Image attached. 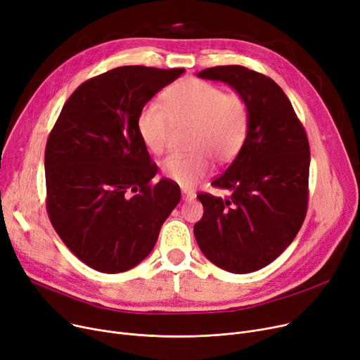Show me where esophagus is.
Listing matches in <instances>:
<instances>
[{
	"instance_id": "1",
	"label": "esophagus",
	"mask_w": 360,
	"mask_h": 360,
	"mask_svg": "<svg viewBox=\"0 0 360 360\" xmlns=\"http://www.w3.org/2000/svg\"><path fill=\"white\" fill-rule=\"evenodd\" d=\"M195 198V193L188 191V190H182V200L184 201H191Z\"/></svg>"
}]
</instances>
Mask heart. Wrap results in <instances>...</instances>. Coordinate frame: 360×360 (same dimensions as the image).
I'll list each match as a JSON object with an SVG mask.
<instances>
[{"label": "heart", "mask_w": 360, "mask_h": 360, "mask_svg": "<svg viewBox=\"0 0 360 360\" xmlns=\"http://www.w3.org/2000/svg\"><path fill=\"white\" fill-rule=\"evenodd\" d=\"M163 102L147 103L139 117V132L146 147L163 153L170 132L191 127V155H170L162 169L165 175L184 188H193L210 169L209 155L231 159L243 144L250 122V109L240 94L224 93L216 84L198 79L184 80L170 87Z\"/></svg>", "instance_id": "b5f03b06"}]
</instances>
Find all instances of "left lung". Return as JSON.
Instances as JSON below:
<instances>
[{"label":"left lung","instance_id":"1","mask_svg":"<svg viewBox=\"0 0 360 360\" xmlns=\"http://www.w3.org/2000/svg\"><path fill=\"white\" fill-rule=\"evenodd\" d=\"M247 101V137L212 185L229 198L198 194L204 214L194 226L201 252L217 267L247 274L269 266L297 235L308 209L309 143L285 91L242 65L200 71Z\"/></svg>","mask_w":360,"mask_h":360}]
</instances>
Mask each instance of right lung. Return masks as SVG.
Instances as JSON below:
<instances>
[{
	"mask_svg": "<svg viewBox=\"0 0 360 360\" xmlns=\"http://www.w3.org/2000/svg\"><path fill=\"white\" fill-rule=\"evenodd\" d=\"M184 68L125 65L75 89L45 150L46 210L55 232L86 266L115 274L155 248L181 200L162 178L139 132L146 103Z\"/></svg>",
	"mask_w": 360,
	"mask_h": 360,
	"instance_id": "add662e5",
	"label": "right lung"
}]
</instances>
